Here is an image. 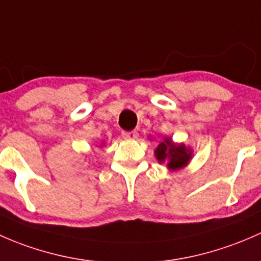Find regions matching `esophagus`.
I'll use <instances>...</instances> for the list:
<instances>
[{
    "mask_svg": "<svg viewBox=\"0 0 261 261\" xmlns=\"http://www.w3.org/2000/svg\"><path fill=\"white\" fill-rule=\"evenodd\" d=\"M122 137L124 139H136L138 137V133L136 130H132V132H127V130H123L122 132Z\"/></svg>",
    "mask_w": 261,
    "mask_h": 261,
    "instance_id": "34e87169",
    "label": "esophagus"
}]
</instances>
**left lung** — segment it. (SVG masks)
Here are the masks:
<instances>
[{"label":"left lung","mask_w":261,"mask_h":261,"mask_svg":"<svg viewBox=\"0 0 261 261\" xmlns=\"http://www.w3.org/2000/svg\"><path fill=\"white\" fill-rule=\"evenodd\" d=\"M155 157H157L160 162L168 161L167 167L174 171L187 165V162H189L191 158V150L187 149L185 144H178L177 146V144L172 143L171 139L167 138L157 147Z\"/></svg>","instance_id":"1"}]
</instances>
